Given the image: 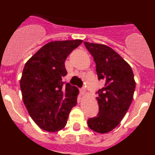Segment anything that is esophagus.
<instances>
[{
	"label": "esophagus",
	"instance_id": "obj_1",
	"mask_svg": "<svg viewBox=\"0 0 155 155\" xmlns=\"http://www.w3.org/2000/svg\"><path fill=\"white\" fill-rule=\"evenodd\" d=\"M81 95H84V94H86V90L85 88H82V89H81Z\"/></svg>",
	"mask_w": 155,
	"mask_h": 155
}]
</instances>
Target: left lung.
I'll return each instance as SVG.
<instances>
[{
	"mask_svg": "<svg viewBox=\"0 0 155 155\" xmlns=\"http://www.w3.org/2000/svg\"><path fill=\"white\" fill-rule=\"evenodd\" d=\"M94 58L98 80L105 86L98 91V112L87 125L98 134H106L120 124L134 98L136 86L132 68L119 53L104 44L84 42Z\"/></svg>",
	"mask_w": 155,
	"mask_h": 155,
	"instance_id": "8db88e82",
	"label": "left lung"
}]
</instances>
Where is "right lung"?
<instances>
[{
    "label": "right lung",
    "instance_id": "obj_1",
    "mask_svg": "<svg viewBox=\"0 0 155 155\" xmlns=\"http://www.w3.org/2000/svg\"><path fill=\"white\" fill-rule=\"evenodd\" d=\"M83 40L51 41L25 63L20 87L25 105L36 125L47 132L64 128L77 104L78 88L67 83L66 59Z\"/></svg>",
    "mask_w": 155,
    "mask_h": 155
}]
</instances>
